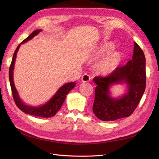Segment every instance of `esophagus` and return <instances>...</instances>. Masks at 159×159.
<instances>
[{
	"label": "esophagus",
	"mask_w": 159,
	"mask_h": 159,
	"mask_svg": "<svg viewBox=\"0 0 159 159\" xmlns=\"http://www.w3.org/2000/svg\"><path fill=\"white\" fill-rule=\"evenodd\" d=\"M82 80L84 82H89L90 81V77L88 74H84L82 77Z\"/></svg>",
	"instance_id": "obj_1"
}]
</instances>
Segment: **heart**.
I'll return each instance as SVG.
<instances>
[{
    "label": "heart",
    "mask_w": 159,
    "mask_h": 159,
    "mask_svg": "<svg viewBox=\"0 0 159 159\" xmlns=\"http://www.w3.org/2000/svg\"><path fill=\"white\" fill-rule=\"evenodd\" d=\"M114 48V44L111 42H107L102 45L99 46L95 50L94 52L97 55H104L111 51ZM121 53L117 51L111 52L104 57L101 61H100L96 65L98 71L102 73H111L116 69L121 60Z\"/></svg>",
    "instance_id": "1"
}]
</instances>
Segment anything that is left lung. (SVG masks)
<instances>
[{"instance_id": "8db88e82", "label": "left lung", "mask_w": 159, "mask_h": 159, "mask_svg": "<svg viewBox=\"0 0 159 159\" xmlns=\"http://www.w3.org/2000/svg\"><path fill=\"white\" fill-rule=\"evenodd\" d=\"M93 80L96 86L92 110L96 117L104 121L129 117L138 107L146 88L144 52L134 42L132 59L107 76L95 77ZM122 83L128 85V92L119 99L112 98L109 88L114 83Z\"/></svg>"}]
</instances>
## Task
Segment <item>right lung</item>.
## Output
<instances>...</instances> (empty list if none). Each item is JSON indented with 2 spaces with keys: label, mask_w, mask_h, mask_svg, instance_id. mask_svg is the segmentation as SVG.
Listing matches in <instances>:
<instances>
[{
  "label": "right lung",
  "mask_w": 159,
  "mask_h": 159,
  "mask_svg": "<svg viewBox=\"0 0 159 159\" xmlns=\"http://www.w3.org/2000/svg\"><path fill=\"white\" fill-rule=\"evenodd\" d=\"M41 30H37L34 31L28 38H25L24 40H23V42L19 44L13 54L12 61H11V63L9 67V77L14 101L19 109L23 112H24L26 114L37 116V117H40L48 118L55 116L57 113V112L61 109V107L63 105V104L65 101V97H66L67 94H68L69 91L71 90L75 86V82H70L64 84L63 86L61 87L59 90H57L56 94L52 96V98L50 99L48 102L43 104V105L39 107L28 106L23 102L22 100L19 98L17 91L16 90V88H15L13 82L14 65L15 59H16L17 53L19 47H20L21 44L28 42L30 39H32V38H34L35 36H36L37 34H39V32H41Z\"/></svg>",
  "instance_id": "add662e5"
}]
</instances>
